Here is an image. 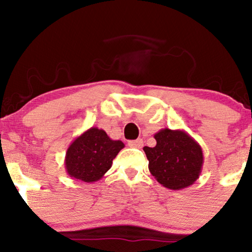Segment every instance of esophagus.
<instances>
[{
	"label": "esophagus",
	"instance_id": "esophagus-1",
	"mask_svg": "<svg viewBox=\"0 0 252 252\" xmlns=\"http://www.w3.org/2000/svg\"><path fill=\"white\" fill-rule=\"evenodd\" d=\"M128 146L132 147V148H142V147H143V140H142V138H137V140L129 141Z\"/></svg>",
	"mask_w": 252,
	"mask_h": 252
}]
</instances>
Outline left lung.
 <instances>
[{"instance_id": "1", "label": "left lung", "mask_w": 252, "mask_h": 252, "mask_svg": "<svg viewBox=\"0 0 252 252\" xmlns=\"http://www.w3.org/2000/svg\"><path fill=\"white\" fill-rule=\"evenodd\" d=\"M154 137V148H143L152 175L169 189L179 190L192 186L199 179L204 163L200 144L184 130L164 128Z\"/></svg>"}]
</instances>
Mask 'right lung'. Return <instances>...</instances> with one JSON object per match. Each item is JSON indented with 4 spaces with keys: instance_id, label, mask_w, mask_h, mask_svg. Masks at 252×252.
<instances>
[{
    "instance_id": "add662e5",
    "label": "right lung",
    "mask_w": 252,
    "mask_h": 252,
    "mask_svg": "<svg viewBox=\"0 0 252 252\" xmlns=\"http://www.w3.org/2000/svg\"><path fill=\"white\" fill-rule=\"evenodd\" d=\"M124 148L120 140H111L103 129L90 128L70 144L65 168L71 178L94 182L111 168L112 160Z\"/></svg>"
}]
</instances>
